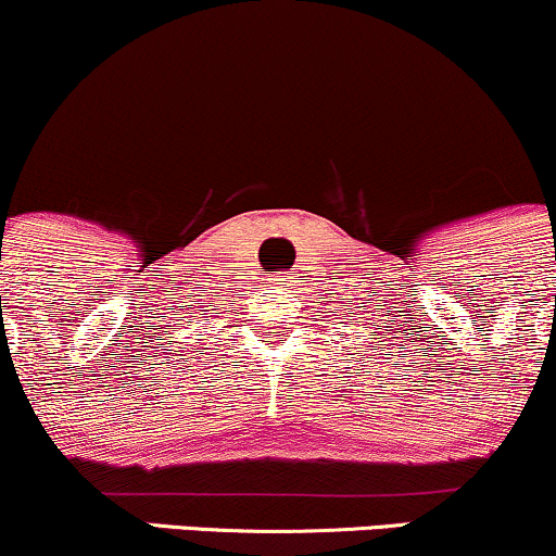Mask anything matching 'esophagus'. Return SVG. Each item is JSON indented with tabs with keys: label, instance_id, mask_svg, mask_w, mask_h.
Returning <instances> with one entry per match:
<instances>
[{
	"label": "esophagus",
	"instance_id": "34e87169",
	"mask_svg": "<svg viewBox=\"0 0 556 556\" xmlns=\"http://www.w3.org/2000/svg\"><path fill=\"white\" fill-rule=\"evenodd\" d=\"M292 279L295 277H290V274H277V279H274V282H277L279 287H290Z\"/></svg>",
	"mask_w": 556,
	"mask_h": 556
}]
</instances>
